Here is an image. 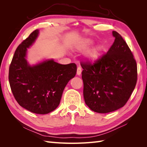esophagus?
I'll return each mask as SVG.
<instances>
[{
	"instance_id": "obj_1",
	"label": "esophagus",
	"mask_w": 147,
	"mask_h": 147,
	"mask_svg": "<svg viewBox=\"0 0 147 147\" xmlns=\"http://www.w3.org/2000/svg\"><path fill=\"white\" fill-rule=\"evenodd\" d=\"M81 73H82V68L80 66H78L77 67V74L78 75H80L81 74Z\"/></svg>"
}]
</instances>
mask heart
<instances>
[{
	"instance_id": "heart-1",
	"label": "heart",
	"mask_w": 147,
	"mask_h": 147,
	"mask_svg": "<svg viewBox=\"0 0 147 147\" xmlns=\"http://www.w3.org/2000/svg\"><path fill=\"white\" fill-rule=\"evenodd\" d=\"M92 42L90 39L85 40L80 45L78 46V50L80 51L86 50L92 45ZM100 48L97 47L94 49H92L91 51H89L87 54V57L92 61H96L99 58L100 56Z\"/></svg>"
}]
</instances>
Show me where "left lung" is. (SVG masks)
Returning a JSON list of instances; mask_svg holds the SVG:
<instances>
[{
  "instance_id": "1",
  "label": "left lung",
  "mask_w": 147,
  "mask_h": 147,
  "mask_svg": "<svg viewBox=\"0 0 147 147\" xmlns=\"http://www.w3.org/2000/svg\"><path fill=\"white\" fill-rule=\"evenodd\" d=\"M115 41L109 51L94 63H80L83 96L91 110L113 112L126 104L137 80L136 61L121 35L112 32Z\"/></svg>"
}]
</instances>
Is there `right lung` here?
<instances>
[{"label":"right lung","instance_id":"add662e5","mask_svg":"<svg viewBox=\"0 0 147 147\" xmlns=\"http://www.w3.org/2000/svg\"><path fill=\"white\" fill-rule=\"evenodd\" d=\"M35 30L17 47L9 67L8 80L15 99L22 107L37 114H47L60 103L64 88L77 73L75 63L63 65L48 60L30 67L25 57L36 39Z\"/></svg>","mask_w":147,"mask_h":147}]
</instances>
